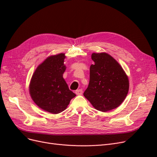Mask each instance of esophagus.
Wrapping results in <instances>:
<instances>
[{"label":"esophagus","mask_w":157,"mask_h":157,"mask_svg":"<svg viewBox=\"0 0 157 157\" xmlns=\"http://www.w3.org/2000/svg\"><path fill=\"white\" fill-rule=\"evenodd\" d=\"M82 89H79V90H77L75 91V94L78 95V96H80V95L82 94Z\"/></svg>","instance_id":"1"}]
</instances>
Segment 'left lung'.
<instances>
[{"label":"left lung","mask_w":157,"mask_h":157,"mask_svg":"<svg viewBox=\"0 0 157 157\" xmlns=\"http://www.w3.org/2000/svg\"><path fill=\"white\" fill-rule=\"evenodd\" d=\"M94 64L90 68V82L84 96L95 109L102 112L112 110L124 100L129 80L120 64L106 53H93Z\"/></svg>","instance_id":"8db88e82"}]
</instances>
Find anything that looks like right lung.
I'll list each match as a JSON object with an SVG mask.
<instances>
[{"label":"right lung","instance_id":"right-lung-1","mask_svg":"<svg viewBox=\"0 0 157 157\" xmlns=\"http://www.w3.org/2000/svg\"><path fill=\"white\" fill-rule=\"evenodd\" d=\"M64 54L48 57L35 70L29 92L31 98L40 108L53 114L63 111L76 94L69 89L63 78L66 69Z\"/></svg>","mask_w":157,"mask_h":157}]
</instances>
